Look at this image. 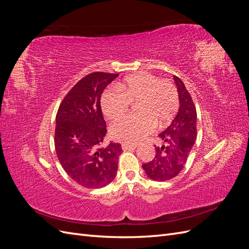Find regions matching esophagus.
<instances>
[{
  "label": "esophagus",
  "mask_w": 249,
  "mask_h": 249,
  "mask_svg": "<svg viewBox=\"0 0 249 249\" xmlns=\"http://www.w3.org/2000/svg\"><path fill=\"white\" fill-rule=\"evenodd\" d=\"M137 147V144H132V143H123L122 148L124 150H129V149H135Z\"/></svg>",
  "instance_id": "34e87169"
}]
</instances>
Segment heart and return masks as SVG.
<instances>
[{
  "label": "heart",
  "instance_id": "heart-1",
  "mask_svg": "<svg viewBox=\"0 0 249 249\" xmlns=\"http://www.w3.org/2000/svg\"><path fill=\"white\" fill-rule=\"evenodd\" d=\"M117 89L102 93L101 107L104 115L114 120L129 111L131 103L137 102V115H127L110 125L113 139L125 143H137L155 130L168 125L179 108L178 90L168 79L153 73L139 72L126 77L116 84Z\"/></svg>",
  "mask_w": 249,
  "mask_h": 249
}]
</instances>
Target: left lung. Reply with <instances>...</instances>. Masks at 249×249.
Returning <instances> with one entry per match:
<instances>
[{
	"label": "left lung",
	"instance_id": "obj_1",
	"mask_svg": "<svg viewBox=\"0 0 249 249\" xmlns=\"http://www.w3.org/2000/svg\"><path fill=\"white\" fill-rule=\"evenodd\" d=\"M179 95L177 116L166 130L158 135L160 145H155L154 159L142 165L146 176L158 182L176 178L183 170L196 140V108L184 83L173 76Z\"/></svg>",
	"mask_w": 249,
	"mask_h": 249
}]
</instances>
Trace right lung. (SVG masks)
I'll return each instance as SVG.
<instances>
[{
  "label": "right lung",
  "mask_w": 249,
  "mask_h": 249,
  "mask_svg": "<svg viewBox=\"0 0 249 249\" xmlns=\"http://www.w3.org/2000/svg\"><path fill=\"white\" fill-rule=\"evenodd\" d=\"M117 73L95 71L74 85L61 102L56 115L55 149L61 166L79 185L96 189L115 178L120 143L102 147L107 127L101 96Z\"/></svg>",
  "instance_id": "right-lung-1"
}]
</instances>
